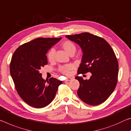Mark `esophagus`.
Returning <instances> with one entry per match:
<instances>
[{
	"label": "esophagus",
	"instance_id": "1",
	"mask_svg": "<svg viewBox=\"0 0 131 131\" xmlns=\"http://www.w3.org/2000/svg\"><path fill=\"white\" fill-rule=\"evenodd\" d=\"M71 80H72L71 78H67V79H66L65 81H71Z\"/></svg>",
	"mask_w": 131,
	"mask_h": 131
}]
</instances>
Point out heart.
<instances>
[{"label":"heart","instance_id":"b5f03b06","mask_svg":"<svg viewBox=\"0 0 131 131\" xmlns=\"http://www.w3.org/2000/svg\"><path fill=\"white\" fill-rule=\"evenodd\" d=\"M61 47L69 54H72V53L74 54L77 49L75 45L71 40H66V41L63 42L61 44ZM54 54L55 50L53 48L51 49L48 51V54H47V57H48V60L50 62H52L54 60ZM73 67V66L71 65V64H67V65L60 66L59 68V70L61 73L68 75L70 74L71 71L72 70Z\"/></svg>","mask_w":131,"mask_h":131}]
</instances>
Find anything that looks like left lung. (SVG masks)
<instances>
[{"label": "left lung", "instance_id": "1", "mask_svg": "<svg viewBox=\"0 0 131 131\" xmlns=\"http://www.w3.org/2000/svg\"><path fill=\"white\" fill-rule=\"evenodd\" d=\"M82 49V61L78 74L91 72L89 80L75 77L80 82L77 94L85 103L97 106L107 99L117 85L118 63L108 43L88 32L66 36Z\"/></svg>", "mask_w": 131, "mask_h": 131}]
</instances>
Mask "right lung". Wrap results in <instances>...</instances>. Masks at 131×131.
<instances>
[{"label":"right lung","instance_id":"right-lung-1","mask_svg":"<svg viewBox=\"0 0 131 131\" xmlns=\"http://www.w3.org/2000/svg\"><path fill=\"white\" fill-rule=\"evenodd\" d=\"M61 38H39L19 46L10 64V74L19 96L26 103L43 108L54 99L62 81H45L39 70L48 64L46 53Z\"/></svg>","mask_w":131,"mask_h":131}]
</instances>
